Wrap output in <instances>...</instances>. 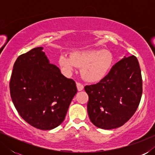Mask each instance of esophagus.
<instances>
[{
    "mask_svg": "<svg viewBox=\"0 0 155 155\" xmlns=\"http://www.w3.org/2000/svg\"><path fill=\"white\" fill-rule=\"evenodd\" d=\"M76 86H77L78 91H82L84 89V86L81 83H80V82H77L76 83Z\"/></svg>",
    "mask_w": 155,
    "mask_h": 155,
    "instance_id": "obj_1",
    "label": "esophagus"
}]
</instances>
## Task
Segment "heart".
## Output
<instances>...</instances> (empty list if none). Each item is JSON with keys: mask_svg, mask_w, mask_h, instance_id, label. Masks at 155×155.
Returning <instances> with one entry per match:
<instances>
[{"mask_svg": "<svg viewBox=\"0 0 155 155\" xmlns=\"http://www.w3.org/2000/svg\"><path fill=\"white\" fill-rule=\"evenodd\" d=\"M113 57L107 50H88L75 51L69 55L63 54L58 63L65 71L72 72L81 68V75L86 81L97 82L102 79L111 66Z\"/></svg>", "mask_w": 155, "mask_h": 155, "instance_id": "b5f03b06", "label": "heart"}]
</instances>
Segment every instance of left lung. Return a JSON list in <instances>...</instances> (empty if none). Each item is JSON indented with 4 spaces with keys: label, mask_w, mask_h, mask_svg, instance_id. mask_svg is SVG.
<instances>
[{
    "label": "left lung",
    "mask_w": 155,
    "mask_h": 155,
    "mask_svg": "<svg viewBox=\"0 0 155 155\" xmlns=\"http://www.w3.org/2000/svg\"><path fill=\"white\" fill-rule=\"evenodd\" d=\"M84 90L89 117L95 126L111 130L123 126L136 111L143 93L137 58L124 56L98 83L86 85Z\"/></svg>",
    "instance_id": "1"
}]
</instances>
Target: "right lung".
<instances>
[{"label": "right lung", "instance_id": "right-lung-1", "mask_svg": "<svg viewBox=\"0 0 155 155\" xmlns=\"http://www.w3.org/2000/svg\"><path fill=\"white\" fill-rule=\"evenodd\" d=\"M43 47L20 55L10 82L12 101L21 117L35 128L51 130L65 119L78 92L75 82L49 63Z\"/></svg>", "mask_w": 155, "mask_h": 155}]
</instances>
